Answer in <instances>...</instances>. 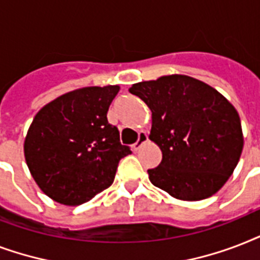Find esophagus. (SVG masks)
Instances as JSON below:
<instances>
[{"mask_svg":"<svg viewBox=\"0 0 260 260\" xmlns=\"http://www.w3.org/2000/svg\"><path fill=\"white\" fill-rule=\"evenodd\" d=\"M146 141H148V134H146L145 132H140L138 133V140H137L136 144H133V149L137 152V150H138V149H140L145 142H146Z\"/></svg>","mask_w":260,"mask_h":260,"instance_id":"1","label":"esophagus"}]
</instances>
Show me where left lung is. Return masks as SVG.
<instances>
[{
    "label": "left lung",
    "mask_w": 260,
    "mask_h": 260,
    "mask_svg": "<svg viewBox=\"0 0 260 260\" xmlns=\"http://www.w3.org/2000/svg\"><path fill=\"white\" fill-rule=\"evenodd\" d=\"M152 111L150 140L162 160L148 170L162 191L183 201L216 194L236 168L243 150L239 114L214 88L188 76L172 74L128 89Z\"/></svg>",
    "instance_id": "1"
}]
</instances>
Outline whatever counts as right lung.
<instances>
[{
  "label": "right lung",
  "mask_w": 260,
  "mask_h": 260,
  "mask_svg": "<svg viewBox=\"0 0 260 260\" xmlns=\"http://www.w3.org/2000/svg\"><path fill=\"white\" fill-rule=\"evenodd\" d=\"M118 85L86 86L62 94L32 120L25 161L40 190L55 202L81 205L111 186L120 158L132 153L108 123Z\"/></svg>",
  "instance_id": "right-lung-1"
}]
</instances>
